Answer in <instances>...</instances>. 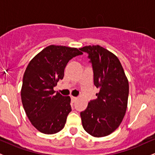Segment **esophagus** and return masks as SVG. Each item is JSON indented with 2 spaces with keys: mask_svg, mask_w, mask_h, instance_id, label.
<instances>
[{
  "mask_svg": "<svg viewBox=\"0 0 155 155\" xmlns=\"http://www.w3.org/2000/svg\"><path fill=\"white\" fill-rule=\"evenodd\" d=\"M71 101L73 103H75L76 100H77V97H74V96H71Z\"/></svg>",
  "mask_w": 155,
  "mask_h": 155,
  "instance_id": "esophagus-1",
  "label": "esophagus"
}]
</instances>
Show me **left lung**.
I'll return each instance as SVG.
<instances>
[{"instance_id": "left-lung-1", "label": "left lung", "mask_w": 155, "mask_h": 155, "mask_svg": "<svg viewBox=\"0 0 155 155\" xmlns=\"http://www.w3.org/2000/svg\"><path fill=\"white\" fill-rule=\"evenodd\" d=\"M80 50L87 52L92 63L94 84L99 88L97 98L89 102L80 113L84 130L92 136L104 137L118 128L127 106L129 83L120 60L108 49L86 46Z\"/></svg>"}]
</instances>
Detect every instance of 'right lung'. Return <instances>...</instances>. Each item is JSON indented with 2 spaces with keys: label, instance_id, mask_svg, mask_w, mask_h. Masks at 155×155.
<instances>
[{
  "label": "right lung",
  "instance_id": "add662e5",
  "mask_svg": "<svg viewBox=\"0 0 155 155\" xmlns=\"http://www.w3.org/2000/svg\"><path fill=\"white\" fill-rule=\"evenodd\" d=\"M83 53L76 48L50 45L30 61L23 76L21 98L31 124L44 134L61 130L71 111V97L55 92L71 59Z\"/></svg>",
  "mask_w": 155,
  "mask_h": 155
}]
</instances>
